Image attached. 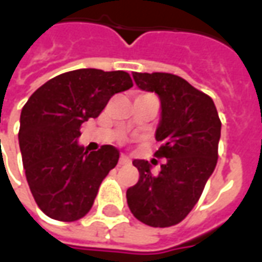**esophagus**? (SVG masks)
<instances>
[{"label":"esophagus","instance_id":"34e87169","mask_svg":"<svg viewBox=\"0 0 262 262\" xmlns=\"http://www.w3.org/2000/svg\"><path fill=\"white\" fill-rule=\"evenodd\" d=\"M119 164H120V165L129 164V160H127V157H125V156H120V159H119Z\"/></svg>","mask_w":262,"mask_h":262}]
</instances>
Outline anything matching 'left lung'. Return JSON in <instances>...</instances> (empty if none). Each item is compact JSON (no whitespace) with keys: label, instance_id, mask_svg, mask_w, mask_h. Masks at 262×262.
Returning a JSON list of instances; mask_svg holds the SVG:
<instances>
[{"label":"left lung","instance_id":"left-lung-1","mask_svg":"<svg viewBox=\"0 0 262 262\" xmlns=\"http://www.w3.org/2000/svg\"><path fill=\"white\" fill-rule=\"evenodd\" d=\"M143 91L160 98L161 114L156 130L164 157L159 174L144 160H133L139 181L126 191L127 205L137 220L151 227H168L185 219L217 163L219 115L212 98L181 77L168 73H133Z\"/></svg>","mask_w":262,"mask_h":262}]
</instances>
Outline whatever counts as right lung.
Wrapping results in <instances>:
<instances>
[{
  "instance_id": "right-lung-1",
  "label": "right lung",
  "mask_w": 262,
  "mask_h": 262,
  "mask_svg": "<svg viewBox=\"0 0 262 262\" xmlns=\"http://www.w3.org/2000/svg\"><path fill=\"white\" fill-rule=\"evenodd\" d=\"M133 86L125 71L80 69L45 82L20 112L19 147L26 180L43 213L74 222L92 208L99 185L119 160L105 144H78L81 125L97 118L112 95Z\"/></svg>"
}]
</instances>
